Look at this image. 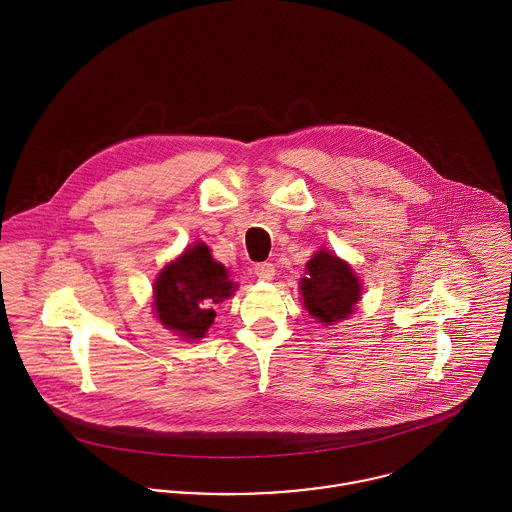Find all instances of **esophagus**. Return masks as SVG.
<instances>
[{
    "label": "esophagus",
    "instance_id": "34e87169",
    "mask_svg": "<svg viewBox=\"0 0 512 512\" xmlns=\"http://www.w3.org/2000/svg\"><path fill=\"white\" fill-rule=\"evenodd\" d=\"M254 272H256V276H258L260 280H264V282H270V280H274V276H276L274 264H270V262H262V264H256Z\"/></svg>",
    "mask_w": 512,
    "mask_h": 512
}]
</instances>
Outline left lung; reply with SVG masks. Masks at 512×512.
<instances>
[{
  "label": "left lung",
  "mask_w": 512,
  "mask_h": 512,
  "mask_svg": "<svg viewBox=\"0 0 512 512\" xmlns=\"http://www.w3.org/2000/svg\"><path fill=\"white\" fill-rule=\"evenodd\" d=\"M305 278L299 282L303 305L317 323L333 325L347 319L361 299V282L353 268L333 252L319 250L305 264Z\"/></svg>",
  "instance_id": "left-lung-1"
}]
</instances>
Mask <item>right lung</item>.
<instances>
[{
	"mask_svg": "<svg viewBox=\"0 0 512 512\" xmlns=\"http://www.w3.org/2000/svg\"><path fill=\"white\" fill-rule=\"evenodd\" d=\"M236 292L228 270L213 260L207 244L187 248L153 282V305L165 329L187 341L203 339L217 317V305Z\"/></svg>",
	"mask_w": 512,
	"mask_h": 512,
	"instance_id": "add662e5",
	"label": "right lung"
}]
</instances>
